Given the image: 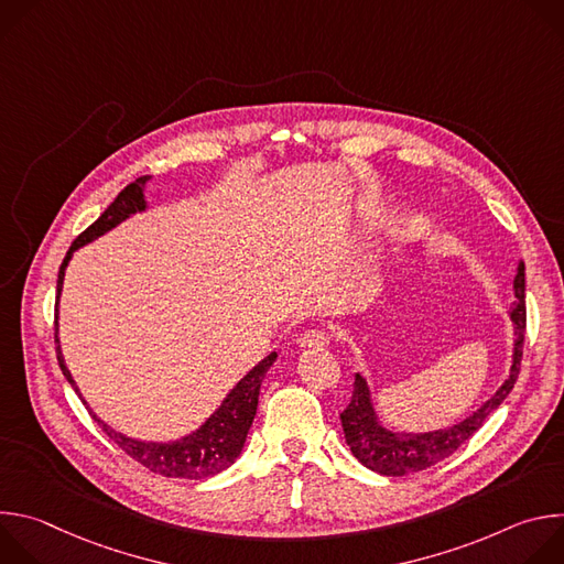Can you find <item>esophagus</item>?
<instances>
[{"instance_id": "34e87169", "label": "esophagus", "mask_w": 564, "mask_h": 564, "mask_svg": "<svg viewBox=\"0 0 564 564\" xmlns=\"http://www.w3.org/2000/svg\"><path fill=\"white\" fill-rule=\"evenodd\" d=\"M330 337L324 330H307L305 335L299 337V348H307V350H324L328 348Z\"/></svg>"}]
</instances>
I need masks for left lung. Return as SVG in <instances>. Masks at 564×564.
I'll return each mask as SVG.
<instances>
[{
    "instance_id": "left-lung-1",
    "label": "left lung",
    "mask_w": 564,
    "mask_h": 564,
    "mask_svg": "<svg viewBox=\"0 0 564 564\" xmlns=\"http://www.w3.org/2000/svg\"><path fill=\"white\" fill-rule=\"evenodd\" d=\"M513 292L516 301L509 312L513 321V357H511V370L502 386L496 390L491 399H487L473 415L464 417L462 422L426 431V433H399L388 426H383L377 417V411L372 406V394L368 381L357 372L355 375V390L348 409L341 413V426L346 442L352 451V455L370 470H377L381 475L399 477L406 473L424 470L448 455H453L475 431L481 429L489 420V415L502 404L513 390V383L520 372L522 361V346H524V328H527V307H524V263H518V272L513 279Z\"/></svg>"
}]
</instances>
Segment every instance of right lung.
Instances as JSON below:
<instances>
[{
	"instance_id": "1",
	"label": "right lung",
	"mask_w": 564,
	"mask_h": 564,
	"mask_svg": "<svg viewBox=\"0 0 564 564\" xmlns=\"http://www.w3.org/2000/svg\"><path fill=\"white\" fill-rule=\"evenodd\" d=\"M149 176L138 178L135 183L127 185L118 198L105 209V214L91 225L87 227L83 234H79L73 246L68 248L62 265H59V274H57V299L64 285V272L66 265L73 257L75 250H79L83 246L91 243V240L100 238L102 234L111 231L116 225H120L122 220H127L129 216H133L135 212H144L147 209V198L142 187L147 185ZM57 318H55V344H57V361L59 368L66 377V381L73 386V390L77 392V397L85 401L83 392H79L75 379L70 377V370L64 364V355L59 348V339H57ZM276 361V352L268 355L263 361H259L243 379H240L223 399V404L189 435L176 440V442H144V440H135L129 435L118 433L116 429H111L107 422H102L85 401V406L89 409V413L94 415V420L100 424V429L135 462H140L144 468L165 475V477H185V479H205L212 477L225 468H229L236 457L240 455L246 446V437L248 431L254 422L257 415V406H259V390L261 383L265 379V372L270 370V366Z\"/></svg>"
}]
</instances>
